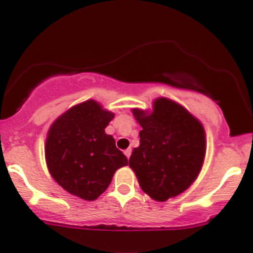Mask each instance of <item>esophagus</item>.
I'll return each mask as SVG.
<instances>
[{
	"mask_svg": "<svg viewBox=\"0 0 253 253\" xmlns=\"http://www.w3.org/2000/svg\"><path fill=\"white\" fill-rule=\"evenodd\" d=\"M125 155L127 157V159H129V157H131V149H127V150H125Z\"/></svg>",
	"mask_w": 253,
	"mask_h": 253,
	"instance_id": "1",
	"label": "esophagus"
}]
</instances>
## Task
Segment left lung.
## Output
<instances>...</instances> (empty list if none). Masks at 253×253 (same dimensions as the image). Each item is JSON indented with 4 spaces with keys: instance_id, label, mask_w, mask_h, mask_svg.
I'll return each mask as SVG.
<instances>
[{
    "instance_id": "8db88e82",
    "label": "left lung",
    "mask_w": 253,
    "mask_h": 253,
    "mask_svg": "<svg viewBox=\"0 0 253 253\" xmlns=\"http://www.w3.org/2000/svg\"><path fill=\"white\" fill-rule=\"evenodd\" d=\"M140 131L129 167L151 199L167 201L187 190L205 159V129L178 103L158 98L153 112L132 109Z\"/></svg>"
}]
</instances>
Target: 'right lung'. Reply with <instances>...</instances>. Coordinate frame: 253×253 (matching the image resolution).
<instances>
[{
	"label": "right lung",
	"instance_id": "obj_1",
	"mask_svg": "<svg viewBox=\"0 0 253 253\" xmlns=\"http://www.w3.org/2000/svg\"><path fill=\"white\" fill-rule=\"evenodd\" d=\"M114 114L95 100L75 105L54 121L45 141V162L63 190L93 201L111 184L114 172L127 166L126 155L116 148L104 128Z\"/></svg>",
	"mask_w": 253,
	"mask_h": 253
}]
</instances>
